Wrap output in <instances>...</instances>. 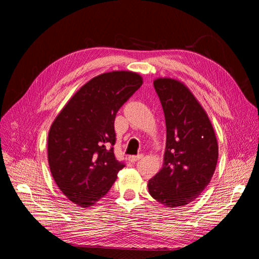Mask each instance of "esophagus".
Returning a JSON list of instances; mask_svg holds the SVG:
<instances>
[{
	"instance_id": "obj_1",
	"label": "esophagus",
	"mask_w": 259,
	"mask_h": 259,
	"mask_svg": "<svg viewBox=\"0 0 259 259\" xmlns=\"http://www.w3.org/2000/svg\"><path fill=\"white\" fill-rule=\"evenodd\" d=\"M143 158H144V153H140L138 155H132V156H130V161L134 163V162H137L138 160L143 159Z\"/></svg>"
}]
</instances>
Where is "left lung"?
Wrapping results in <instances>:
<instances>
[{
  "label": "left lung",
  "mask_w": 259,
  "mask_h": 259,
  "mask_svg": "<svg viewBox=\"0 0 259 259\" xmlns=\"http://www.w3.org/2000/svg\"><path fill=\"white\" fill-rule=\"evenodd\" d=\"M166 123L163 166L149 180L151 197L167 207L188 204L209 184L218 145L204 109L185 84L169 77L153 82Z\"/></svg>",
  "instance_id": "1"
}]
</instances>
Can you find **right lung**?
Instances as JSON below:
<instances>
[{
  "mask_svg": "<svg viewBox=\"0 0 259 259\" xmlns=\"http://www.w3.org/2000/svg\"><path fill=\"white\" fill-rule=\"evenodd\" d=\"M143 84L132 71H112L84 84L49 132L48 155L55 183L75 204L89 207L106 195L125 166L115 159L116 112Z\"/></svg>",
  "mask_w": 259,
  "mask_h": 259,
  "instance_id": "1",
  "label": "right lung"
}]
</instances>
